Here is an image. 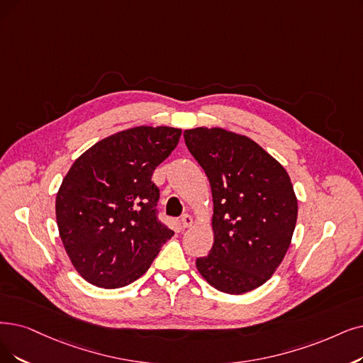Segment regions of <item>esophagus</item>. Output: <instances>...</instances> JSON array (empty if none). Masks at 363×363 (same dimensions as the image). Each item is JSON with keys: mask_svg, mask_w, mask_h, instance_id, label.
<instances>
[{"mask_svg": "<svg viewBox=\"0 0 363 363\" xmlns=\"http://www.w3.org/2000/svg\"><path fill=\"white\" fill-rule=\"evenodd\" d=\"M180 223H182V226H183V228H189V226H192V225H194L192 216H191V214H183V216H182V220H180Z\"/></svg>", "mask_w": 363, "mask_h": 363, "instance_id": "obj_1", "label": "esophagus"}]
</instances>
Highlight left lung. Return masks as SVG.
<instances>
[{
  "mask_svg": "<svg viewBox=\"0 0 363 363\" xmlns=\"http://www.w3.org/2000/svg\"><path fill=\"white\" fill-rule=\"evenodd\" d=\"M189 152L213 195L210 255L196 268L217 291L242 295L267 283L283 262L298 217L284 167L257 143L223 128L186 129Z\"/></svg>",
  "mask_w": 363,
  "mask_h": 363,
  "instance_id": "obj_1",
  "label": "left lung"
}]
</instances>
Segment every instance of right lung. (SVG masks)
I'll return each mask as SVG.
<instances>
[{"label": "right lung", "instance_id": "add662e5", "mask_svg": "<svg viewBox=\"0 0 363 363\" xmlns=\"http://www.w3.org/2000/svg\"><path fill=\"white\" fill-rule=\"evenodd\" d=\"M182 129L135 126L98 141L68 169L56 194V223L82 277L119 289L146 272L174 232L157 220L155 168Z\"/></svg>", "mask_w": 363, "mask_h": 363}]
</instances>
